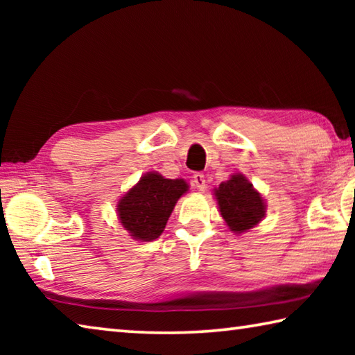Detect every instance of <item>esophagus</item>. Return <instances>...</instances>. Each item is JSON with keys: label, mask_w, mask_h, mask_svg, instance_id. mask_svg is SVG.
Segmentation results:
<instances>
[{"label": "esophagus", "mask_w": 355, "mask_h": 355, "mask_svg": "<svg viewBox=\"0 0 355 355\" xmlns=\"http://www.w3.org/2000/svg\"><path fill=\"white\" fill-rule=\"evenodd\" d=\"M192 182H194V186L199 191H203L205 189L207 186V180H205V175H203L202 172H196L194 177H192Z\"/></svg>", "instance_id": "34e87169"}]
</instances>
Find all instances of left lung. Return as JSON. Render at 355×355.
<instances>
[{"instance_id":"left-lung-1","label":"left lung","mask_w":355,"mask_h":355,"mask_svg":"<svg viewBox=\"0 0 355 355\" xmlns=\"http://www.w3.org/2000/svg\"><path fill=\"white\" fill-rule=\"evenodd\" d=\"M222 218L232 232L243 233L249 230L264 216V202L241 173L220 183L214 191Z\"/></svg>"}]
</instances>
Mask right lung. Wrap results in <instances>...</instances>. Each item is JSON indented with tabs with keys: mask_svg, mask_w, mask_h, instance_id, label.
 <instances>
[{
	"mask_svg": "<svg viewBox=\"0 0 355 355\" xmlns=\"http://www.w3.org/2000/svg\"><path fill=\"white\" fill-rule=\"evenodd\" d=\"M188 191L184 180L147 173L119 200V219L139 241H152L163 233L177 200Z\"/></svg>",
	"mask_w": 355,
	"mask_h": 355,
	"instance_id": "add662e5",
	"label": "right lung"
}]
</instances>
